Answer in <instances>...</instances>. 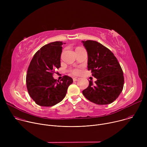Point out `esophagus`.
I'll list each match as a JSON object with an SVG mask.
<instances>
[{"label":"esophagus","mask_w":147,"mask_h":147,"mask_svg":"<svg viewBox=\"0 0 147 147\" xmlns=\"http://www.w3.org/2000/svg\"><path fill=\"white\" fill-rule=\"evenodd\" d=\"M78 80H79L78 77H74V78H73V81H78Z\"/></svg>","instance_id":"34e87169"}]
</instances>
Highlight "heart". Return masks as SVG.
I'll return each mask as SVG.
<instances>
[{"label":"heart","instance_id":"b5f03b06","mask_svg":"<svg viewBox=\"0 0 147 147\" xmlns=\"http://www.w3.org/2000/svg\"><path fill=\"white\" fill-rule=\"evenodd\" d=\"M71 72L74 74H77L80 73V70L78 69H74L71 70Z\"/></svg>","mask_w":147,"mask_h":147}]
</instances>
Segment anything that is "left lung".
I'll return each mask as SVG.
<instances>
[{"label":"left lung","instance_id":"1","mask_svg":"<svg viewBox=\"0 0 147 147\" xmlns=\"http://www.w3.org/2000/svg\"><path fill=\"white\" fill-rule=\"evenodd\" d=\"M88 54V70L96 78L95 84L89 81L82 91L84 96L98 105H108L115 100L124 85L123 70L113 53L95 40H82Z\"/></svg>","mask_w":147,"mask_h":147}]
</instances>
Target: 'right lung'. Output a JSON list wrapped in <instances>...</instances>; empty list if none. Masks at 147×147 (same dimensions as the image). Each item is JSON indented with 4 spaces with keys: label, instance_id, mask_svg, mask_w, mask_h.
Returning <instances> with one entry per match:
<instances>
[{
    "label": "right lung",
    "instance_id": "right-lung-1",
    "mask_svg": "<svg viewBox=\"0 0 147 147\" xmlns=\"http://www.w3.org/2000/svg\"><path fill=\"white\" fill-rule=\"evenodd\" d=\"M63 44L62 41H56L42 47L34 55L28 68L27 90L39 106L52 107L61 102L73 82L67 76H65L61 81L53 77L55 70L60 67Z\"/></svg>",
    "mask_w": 147,
    "mask_h": 147
}]
</instances>
